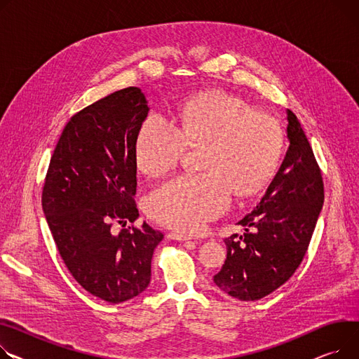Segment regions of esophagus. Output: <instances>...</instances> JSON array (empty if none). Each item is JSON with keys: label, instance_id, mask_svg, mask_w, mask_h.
Returning <instances> with one entry per match:
<instances>
[{"label": "esophagus", "instance_id": "1", "mask_svg": "<svg viewBox=\"0 0 359 359\" xmlns=\"http://www.w3.org/2000/svg\"><path fill=\"white\" fill-rule=\"evenodd\" d=\"M169 238H170V240H176V241H189L190 240L187 235H182V233H177V232H170Z\"/></svg>", "mask_w": 359, "mask_h": 359}]
</instances>
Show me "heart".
<instances>
[{
    "label": "heart",
    "mask_w": 359,
    "mask_h": 359,
    "mask_svg": "<svg viewBox=\"0 0 359 359\" xmlns=\"http://www.w3.org/2000/svg\"><path fill=\"white\" fill-rule=\"evenodd\" d=\"M201 173H182L151 189L147 212L157 222L184 233L201 231L238 196L266 186L278 169L284 137L280 123L222 90L180 102L173 121L150 114L138 128L134 154L141 170L161 173L182 158L186 146L202 144Z\"/></svg>",
    "instance_id": "b5f03b06"
}]
</instances>
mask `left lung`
I'll return each mask as SVG.
<instances>
[{
	"mask_svg": "<svg viewBox=\"0 0 359 359\" xmlns=\"http://www.w3.org/2000/svg\"><path fill=\"white\" fill-rule=\"evenodd\" d=\"M290 146L257 208L238 222L244 235L225 238L226 259L213 283L226 294L254 302L287 281L307 251L325 201L323 179L313 150L287 109Z\"/></svg>",
	"mask_w": 359,
	"mask_h": 359,
	"instance_id": "obj_1",
	"label": "left lung"
}]
</instances>
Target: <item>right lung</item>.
Returning a JSON list of instances; mask_svg holds the SVG:
<instances>
[{"label":"right lung","instance_id":"1","mask_svg":"<svg viewBox=\"0 0 359 359\" xmlns=\"http://www.w3.org/2000/svg\"><path fill=\"white\" fill-rule=\"evenodd\" d=\"M146 95L130 86L76 112L57 141L41 206L65 266L82 287L108 303L147 289L163 233L138 218L135 137L147 118Z\"/></svg>","mask_w":359,"mask_h":359}]
</instances>
